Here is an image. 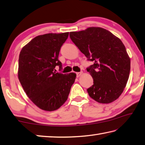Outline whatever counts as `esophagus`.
I'll return each instance as SVG.
<instances>
[{
    "instance_id": "obj_1",
    "label": "esophagus",
    "mask_w": 145,
    "mask_h": 145,
    "mask_svg": "<svg viewBox=\"0 0 145 145\" xmlns=\"http://www.w3.org/2000/svg\"><path fill=\"white\" fill-rule=\"evenodd\" d=\"M83 74V72H76V76L77 77H80V76H82Z\"/></svg>"
}]
</instances>
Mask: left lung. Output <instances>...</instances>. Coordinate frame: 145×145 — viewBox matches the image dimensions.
<instances>
[{
  "instance_id": "obj_1",
  "label": "left lung",
  "mask_w": 145,
  "mask_h": 145,
  "mask_svg": "<svg viewBox=\"0 0 145 145\" xmlns=\"http://www.w3.org/2000/svg\"><path fill=\"white\" fill-rule=\"evenodd\" d=\"M70 38L88 60L93 64L87 69L93 79L87 89L97 102L108 104L122 93L129 77L131 59L118 37L103 28L92 27L71 32Z\"/></svg>"
}]
</instances>
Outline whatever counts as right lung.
Returning <instances> with one entry per match:
<instances>
[{
	"label": "right lung",
	"instance_id": "1",
	"mask_svg": "<svg viewBox=\"0 0 145 145\" xmlns=\"http://www.w3.org/2000/svg\"><path fill=\"white\" fill-rule=\"evenodd\" d=\"M69 32L49 33L34 37L22 48L18 76L27 95L42 110H58L67 101L76 77L74 72L61 74L53 70L62 65L58 59Z\"/></svg>",
	"mask_w": 145,
	"mask_h": 145
}]
</instances>
